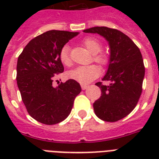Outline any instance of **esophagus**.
<instances>
[{
	"mask_svg": "<svg viewBox=\"0 0 159 159\" xmlns=\"http://www.w3.org/2000/svg\"><path fill=\"white\" fill-rule=\"evenodd\" d=\"M81 87H82V90H86L88 87V86L87 85H84V84H82L81 85Z\"/></svg>",
	"mask_w": 159,
	"mask_h": 159,
	"instance_id": "34e87169",
	"label": "esophagus"
}]
</instances>
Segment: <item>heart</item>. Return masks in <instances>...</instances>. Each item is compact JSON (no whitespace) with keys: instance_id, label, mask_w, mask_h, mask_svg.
<instances>
[{"instance_id":"b5f03b06","label":"heart","mask_w":159,"mask_h":159,"mask_svg":"<svg viewBox=\"0 0 159 159\" xmlns=\"http://www.w3.org/2000/svg\"><path fill=\"white\" fill-rule=\"evenodd\" d=\"M82 43L90 53L94 54L93 59L96 62L102 65L106 64L107 62L106 56L98 53L102 49V44L97 39L88 37L84 39ZM69 50V47L67 45H64L59 52V60L62 64L67 67L72 65V59L70 57ZM67 75V77H69L70 79L74 80L82 84H87L99 77L100 69L96 65L79 66L74 69L70 70Z\"/></svg>"}]
</instances>
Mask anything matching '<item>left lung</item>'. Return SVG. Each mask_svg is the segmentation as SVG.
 Listing matches in <instances>:
<instances>
[{
	"label": "left lung",
	"instance_id": "left-lung-1",
	"mask_svg": "<svg viewBox=\"0 0 159 159\" xmlns=\"http://www.w3.org/2000/svg\"><path fill=\"white\" fill-rule=\"evenodd\" d=\"M85 33L98 34L110 46L108 68L102 81L96 85L102 90V96L93 103L95 114L107 122H116L133 111L142 93L145 68L139 48L121 31L108 27H92Z\"/></svg>",
	"mask_w": 159,
	"mask_h": 159
}]
</instances>
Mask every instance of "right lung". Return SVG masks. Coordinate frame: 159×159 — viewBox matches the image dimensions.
<instances>
[{"label": "right lung", "mask_w": 159, "mask_h": 159, "mask_svg": "<svg viewBox=\"0 0 159 159\" xmlns=\"http://www.w3.org/2000/svg\"><path fill=\"white\" fill-rule=\"evenodd\" d=\"M78 32L49 30L31 39L19 56L16 81L30 116L44 125L64 120L82 88L69 79L53 87L55 74L64 70L59 60L61 48Z\"/></svg>", "instance_id": "add662e5"}]
</instances>
